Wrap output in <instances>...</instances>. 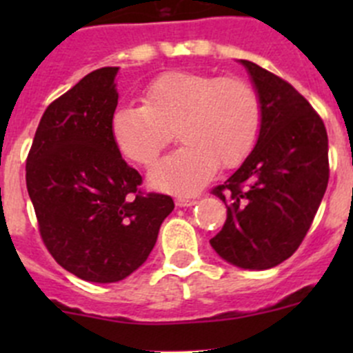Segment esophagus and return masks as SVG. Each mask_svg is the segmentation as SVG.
Here are the masks:
<instances>
[{"label":"esophagus","instance_id":"34e87169","mask_svg":"<svg viewBox=\"0 0 353 353\" xmlns=\"http://www.w3.org/2000/svg\"><path fill=\"white\" fill-rule=\"evenodd\" d=\"M176 205L179 206V208H184V206H194L196 205V199H190V198H177L176 199Z\"/></svg>","mask_w":353,"mask_h":353}]
</instances>
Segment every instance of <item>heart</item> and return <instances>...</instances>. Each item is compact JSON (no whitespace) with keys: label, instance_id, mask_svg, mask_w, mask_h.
<instances>
[{"label":"heart","instance_id":"b5f03b06","mask_svg":"<svg viewBox=\"0 0 353 353\" xmlns=\"http://www.w3.org/2000/svg\"><path fill=\"white\" fill-rule=\"evenodd\" d=\"M183 147L150 172L157 190L193 194L216 165H239L251 154L261 128L254 88L239 78L170 71L143 90V105H119L110 117V134L121 154L148 167L169 143V130Z\"/></svg>","mask_w":353,"mask_h":353}]
</instances>
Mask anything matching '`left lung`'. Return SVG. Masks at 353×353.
I'll use <instances>...</instances> for the list:
<instances>
[{
  "mask_svg": "<svg viewBox=\"0 0 353 353\" xmlns=\"http://www.w3.org/2000/svg\"><path fill=\"white\" fill-rule=\"evenodd\" d=\"M261 105V128L239 169L213 190L227 220L210 244L227 263L268 270L290 258L328 186V134L307 101L276 74L239 59Z\"/></svg>",
  "mask_w": 353,
  "mask_h": 353,
  "instance_id": "1",
  "label": "left lung"
}]
</instances>
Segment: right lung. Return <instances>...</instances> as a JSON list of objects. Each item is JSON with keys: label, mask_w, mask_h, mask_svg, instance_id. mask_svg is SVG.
Returning <instances> with one entry per match:
<instances>
[{"label": "right lung", "mask_w": 353, "mask_h": 353, "mask_svg": "<svg viewBox=\"0 0 353 353\" xmlns=\"http://www.w3.org/2000/svg\"><path fill=\"white\" fill-rule=\"evenodd\" d=\"M119 68H101L56 99L27 157V190L52 258L78 279L114 283L147 261L167 194L138 191L141 176L110 134Z\"/></svg>", "instance_id": "obj_1"}]
</instances>
